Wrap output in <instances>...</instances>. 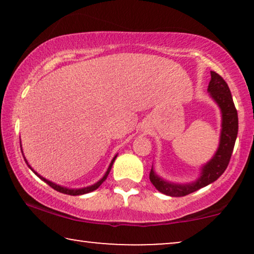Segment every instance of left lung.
I'll use <instances>...</instances> for the list:
<instances>
[{
  "instance_id": "obj_1",
  "label": "left lung",
  "mask_w": 254,
  "mask_h": 254,
  "mask_svg": "<svg viewBox=\"0 0 254 254\" xmlns=\"http://www.w3.org/2000/svg\"><path fill=\"white\" fill-rule=\"evenodd\" d=\"M211 79L208 85V92L220 107L222 113V129L220 144L213 158L201 168L200 177L195 182L190 184H175L166 182L156 175L151 169L149 179L156 190L169 196H185L202 187L214 183L222 176L228 168L235 142L238 134V114L236 110L230 89L227 82L217 72L210 71Z\"/></svg>"
}]
</instances>
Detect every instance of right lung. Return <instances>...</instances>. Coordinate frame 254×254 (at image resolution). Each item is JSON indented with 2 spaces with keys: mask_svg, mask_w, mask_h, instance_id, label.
Listing matches in <instances>:
<instances>
[{
  "mask_svg": "<svg viewBox=\"0 0 254 254\" xmlns=\"http://www.w3.org/2000/svg\"><path fill=\"white\" fill-rule=\"evenodd\" d=\"M20 149H22V145H20ZM22 154H23V151H22ZM117 156L118 155H116L113 157V159L112 161H111V164H110V166H109V169H107V171H106V173L105 175H104V177L102 179L99 180V182H97L96 184H93V185H91V186H88V187H83V189H67V187H64V186H60V185H58V184H54V183H52V182H50V180H47V179H45L44 177H41L40 175H38V173L34 171V170L31 168V166L29 165V163H27V161H26V158L24 157V159H25V162H26V164H27V166H29V168L32 170V171L36 173V175L39 177V178L41 179V180H44L45 183L46 184H48V185H50L52 189H54L55 190H58V192H60V193H64V194H68V195H82V194H86V193H90V192H92V190H97L98 189V187L102 185V184L105 182L106 180V178H107V176H109V173H110V171H111V169H112V165H113V163H114V161H116V158H117Z\"/></svg>",
  "mask_w": 254,
  "mask_h": 254,
  "instance_id": "obj_1",
  "label": "right lung"
}]
</instances>
